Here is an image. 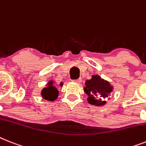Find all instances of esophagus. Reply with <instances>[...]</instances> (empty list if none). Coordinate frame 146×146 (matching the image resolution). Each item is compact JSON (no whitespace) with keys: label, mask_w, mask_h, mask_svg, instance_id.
Segmentation results:
<instances>
[{"label":"esophagus","mask_w":146,"mask_h":146,"mask_svg":"<svg viewBox=\"0 0 146 146\" xmlns=\"http://www.w3.org/2000/svg\"><path fill=\"white\" fill-rule=\"evenodd\" d=\"M74 81L75 82V83H77V84H80L82 80H81V78H78V79H77V80H74Z\"/></svg>","instance_id":"obj_1"}]
</instances>
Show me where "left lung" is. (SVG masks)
Returning <instances> with one entry per match:
<instances>
[{
	"instance_id": "left-lung-1",
	"label": "left lung",
	"mask_w": 146,
	"mask_h": 146,
	"mask_svg": "<svg viewBox=\"0 0 146 146\" xmlns=\"http://www.w3.org/2000/svg\"><path fill=\"white\" fill-rule=\"evenodd\" d=\"M84 90L88 95L89 104L96 107H102L107 104L113 90V86L99 75L93 74L91 79L86 80Z\"/></svg>"
}]
</instances>
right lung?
<instances>
[{
    "mask_svg": "<svg viewBox=\"0 0 146 146\" xmlns=\"http://www.w3.org/2000/svg\"><path fill=\"white\" fill-rule=\"evenodd\" d=\"M60 86H62V83L60 84ZM41 96L44 99L49 101V102H53L58 98L59 91L56 88V86L54 85V81L52 80H49L48 84L45 85V87L43 88L42 92H41Z\"/></svg>",
    "mask_w": 146,
    "mask_h": 146,
    "instance_id": "right-lung-1",
    "label": "right lung"
}]
</instances>
